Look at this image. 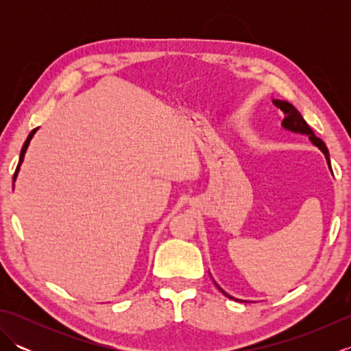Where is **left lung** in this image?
Wrapping results in <instances>:
<instances>
[{
    "label": "left lung",
    "mask_w": 351,
    "mask_h": 351,
    "mask_svg": "<svg viewBox=\"0 0 351 351\" xmlns=\"http://www.w3.org/2000/svg\"><path fill=\"white\" fill-rule=\"evenodd\" d=\"M273 104L276 107H279L283 113H285V119H283V122H282V125H283V128H287V130H289V131H294V132H300V134H308L309 136V138H311V141L312 143H314L315 146H318L319 149H322L323 151V154L326 155V160H327V162H329V166H330V158H329V151H327V147H326V145H324V141L322 140V138H318L315 134H314V131L311 130V126L306 123V121H304V119L302 117V114L299 113V110H297L293 104H289V102H287V101H280V99H273ZM332 169V167H330ZM220 291L225 295H228L225 291H223L221 288H220ZM229 297V295H228Z\"/></svg>",
    "instance_id": "obj_1"
}]
</instances>
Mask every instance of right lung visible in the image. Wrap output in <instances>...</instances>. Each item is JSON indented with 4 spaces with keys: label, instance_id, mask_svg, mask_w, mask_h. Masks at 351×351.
<instances>
[{
    "label": "right lung",
    "instance_id": "1",
    "mask_svg": "<svg viewBox=\"0 0 351 351\" xmlns=\"http://www.w3.org/2000/svg\"><path fill=\"white\" fill-rule=\"evenodd\" d=\"M34 132H36V130H33L32 132L28 134V137H27V140H25V143H24V146H22V149H21V156H19V164H18V167H16V171H14V176H13V181L16 180V175H18V170H19V166H21V162L24 161V155H25V152H27V147H28V145H29V140H32V137L34 136Z\"/></svg>",
    "mask_w": 351,
    "mask_h": 351
}]
</instances>
